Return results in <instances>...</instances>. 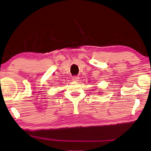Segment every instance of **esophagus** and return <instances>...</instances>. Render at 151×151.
Returning a JSON list of instances; mask_svg holds the SVG:
<instances>
[{
	"label": "esophagus",
	"mask_w": 151,
	"mask_h": 151,
	"mask_svg": "<svg viewBox=\"0 0 151 151\" xmlns=\"http://www.w3.org/2000/svg\"><path fill=\"white\" fill-rule=\"evenodd\" d=\"M72 80L73 81H78V80H79V77L78 76H74L72 78Z\"/></svg>",
	"instance_id": "obj_1"
}]
</instances>
